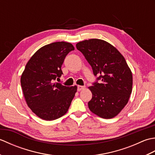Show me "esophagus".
Instances as JSON below:
<instances>
[{
	"label": "esophagus",
	"mask_w": 155,
	"mask_h": 155,
	"mask_svg": "<svg viewBox=\"0 0 155 155\" xmlns=\"http://www.w3.org/2000/svg\"><path fill=\"white\" fill-rule=\"evenodd\" d=\"M84 88V86H81V85H78L77 87V90L78 91H81L82 90H83Z\"/></svg>",
	"instance_id": "1"
}]
</instances>
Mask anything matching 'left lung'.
<instances>
[{
    "mask_svg": "<svg viewBox=\"0 0 155 155\" xmlns=\"http://www.w3.org/2000/svg\"><path fill=\"white\" fill-rule=\"evenodd\" d=\"M76 47L93 68L97 82L88 87L93 97L90 110L101 118H112L126 106L132 93L133 74L123 55L107 41L92 38ZM101 80L99 83L97 81Z\"/></svg>",
    "mask_w": 155,
    "mask_h": 155,
    "instance_id": "1",
    "label": "left lung"
}]
</instances>
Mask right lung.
Segmentation results:
<instances>
[{
  "label": "right lung",
  "instance_id": "add662e5",
  "mask_svg": "<svg viewBox=\"0 0 155 155\" xmlns=\"http://www.w3.org/2000/svg\"><path fill=\"white\" fill-rule=\"evenodd\" d=\"M73 45L56 42L39 48L32 56L21 75V87L28 107L39 118L53 120L67 113L77 87L54 83L63 74L62 64Z\"/></svg>",
  "mask_w": 155,
  "mask_h": 155
}]
</instances>
